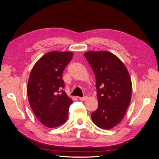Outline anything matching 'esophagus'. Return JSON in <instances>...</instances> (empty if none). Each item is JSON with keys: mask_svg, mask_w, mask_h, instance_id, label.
Segmentation results:
<instances>
[{"mask_svg": "<svg viewBox=\"0 0 159 159\" xmlns=\"http://www.w3.org/2000/svg\"><path fill=\"white\" fill-rule=\"evenodd\" d=\"M87 98H88V97L87 96H83V97H82V98H80H80H79V99H80V100H85V99H87Z\"/></svg>", "mask_w": 159, "mask_h": 159, "instance_id": "34e87169", "label": "esophagus"}]
</instances>
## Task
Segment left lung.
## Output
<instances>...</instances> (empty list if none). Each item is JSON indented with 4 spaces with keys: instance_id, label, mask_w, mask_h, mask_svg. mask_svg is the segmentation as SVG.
<instances>
[{
    "instance_id": "1",
    "label": "left lung",
    "mask_w": 159,
    "mask_h": 159,
    "mask_svg": "<svg viewBox=\"0 0 159 159\" xmlns=\"http://www.w3.org/2000/svg\"><path fill=\"white\" fill-rule=\"evenodd\" d=\"M85 57L96 79L98 107L91 114L93 123L102 129H111L124 117L130 104L132 83L124 64L107 51L88 52Z\"/></svg>"
}]
</instances>
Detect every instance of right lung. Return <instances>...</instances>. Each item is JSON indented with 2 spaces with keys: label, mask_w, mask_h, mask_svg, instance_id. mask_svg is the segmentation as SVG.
<instances>
[{
  "label": "right lung",
  "mask_w": 159,
  "mask_h": 159,
  "mask_svg": "<svg viewBox=\"0 0 159 159\" xmlns=\"http://www.w3.org/2000/svg\"><path fill=\"white\" fill-rule=\"evenodd\" d=\"M73 57L70 52H50L35 64L27 85L32 110L40 122L48 128H56L68 118L72 99L64 92L62 73Z\"/></svg>",
  "instance_id": "add662e5"
}]
</instances>
